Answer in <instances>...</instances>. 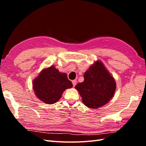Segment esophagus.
<instances>
[{
    "instance_id": "34e87169",
    "label": "esophagus",
    "mask_w": 146,
    "mask_h": 146,
    "mask_svg": "<svg viewBox=\"0 0 146 146\" xmlns=\"http://www.w3.org/2000/svg\"><path fill=\"white\" fill-rule=\"evenodd\" d=\"M72 83L73 86H74V87H75V86H76V84H77V81H76V80H73V81L72 82Z\"/></svg>"
}]
</instances>
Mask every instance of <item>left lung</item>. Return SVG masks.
<instances>
[{"instance_id":"1","label":"left lung","mask_w":146,"mask_h":146,"mask_svg":"<svg viewBox=\"0 0 146 146\" xmlns=\"http://www.w3.org/2000/svg\"><path fill=\"white\" fill-rule=\"evenodd\" d=\"M84 81L76 86L83 104L98 108L107 104L116 90V82L103 63L97 61L84 74Z\"/></svg>"}]
</instances>
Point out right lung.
I'll list each match as a JSON object with an SVG mask.
<instances>
[{
  "instance_id": "right-lung-1",
  "label": "right lung",
  "mask_w": 146,
  "mask_h": 146,
  "mask_svg": "<svg viewBox=\"0 0 146 146\" xmlns=\"http://www.w3.org/2000/svg\"><path fill=\"white\" fill-rule=\"evenodd\" d=\"M72 87L67 74L61 73L54 66L43 69L33 82L35 95L47 104L56 103L67 88Z\"/></svg>"
}]
</instances>
